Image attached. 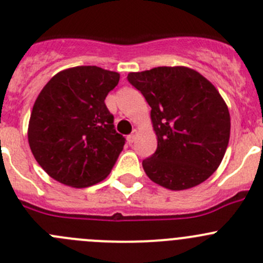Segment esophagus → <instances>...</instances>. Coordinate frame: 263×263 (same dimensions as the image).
Listing matches in <instances>:
<instances>
[{"mask_svg": "<svg viewBox=\"0 0 263 263\" xmlns=\"http://www.w3.org/2000/svg\"><path fill=\"white\" fill-rule=\"evenodd\" d=\"M136 136H137V130H133V132H132V134H129V136H127V142H129L130 144L136 141Z\"/></svg>", "mask_w": 263, "mask_h": 263, "instance_id": "1", "label": "esophagus"}]
</instances>
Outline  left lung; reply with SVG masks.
Here are the masks:
<instances>
[{
    "mask_svg": "<svg viewBox=\"0 0 263 263\" xmlns=\"http://www.w3.org/2000/svg\"><path fill=\"white\" fill-rule=\"evenodd\" d=\"M127 81L151 107L157 149L142 165L155 183L179 191L209 178L230 139V114L211 81L187 67L130 72Z\"/></svg>",
    "mask_w": 263,
    "mask_h": 263,
    "instance_id": "obj_1",
    "label": "left lung"
}]
</instances>
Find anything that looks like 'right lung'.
Wrapping results in <instances>:
<instances>
[{
  "mask_svg": "<svg viewBox=\"0 0 263 263\" xmlns=\"http://www.w3.org/2000/svg\"><path fill=\"white\" fill-rule=\"evenodd\" d=\"M120 74L80 66L55 74L33 104L28 142L40 166L55 181L82 189L112 171L125 138L115 130L104 99Z\"/></svg>",
  "mask_w": 263,
  "mask_h": 263,
  "instance_id": "add662e5",
  "label": "right lung"
}]
</instances>
